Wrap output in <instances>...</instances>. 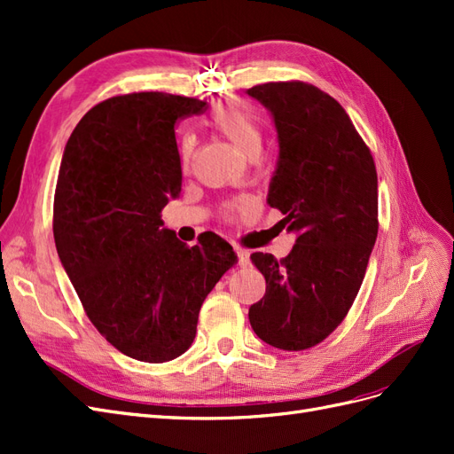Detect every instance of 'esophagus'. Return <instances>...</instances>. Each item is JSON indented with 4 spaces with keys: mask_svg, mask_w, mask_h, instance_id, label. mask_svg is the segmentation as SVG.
<instances>
[{
    "mask_svg": "<svg viewBox=\"0 0 454 454\" xmlns=\"http://www.w3.org/2000/svg\"><path fill=\"white\" fill-rule=\"evenodd\" d=\"M237 255H239V265L240 267H248L250 265V254H248V250L237 248Z\"/></svg>",
    "mask_w": 454,
    "mask_h": 454,
    "instance_id": "obj_1",
    "label": "esophagus"
}]
</instances>
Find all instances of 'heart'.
<instances>
[{
    "mask_svg": "<svg viewBox=\"0 0 454 454\" xmlns=\"http://www.w3.org/2000/svg\"><path fill=\"white\" fill-rule=\"evenodd\" d=\"M210 125L235 145L242 155L255 157L259 155L261 145H263V130H261L257 119L239 104L222 102L217 104L210 114ZM191 157V142L187 140L182 147L184 164L189 162Z\"/></svg>",
    "mask_w": 454,
    "mask_h": 454,
    "instance_id": "heart-1",
    "label": "heart"
}]
</instances>
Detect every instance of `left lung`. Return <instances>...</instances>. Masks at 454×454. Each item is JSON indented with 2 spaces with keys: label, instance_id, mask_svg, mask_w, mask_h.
Returning a JSON list of instances; mask_svg holds the SVG:
<instances>
[{
  "label": "left lung",
  "instance_id": "8db88e82",
  "mask_svg": "<svg viewBox=\"0 0 454 454\" xmlns=\"http://www.w3.org/2000/svg\"><path fill=\"white\" fill-rule=\"evenodd\" d=\"M278 134L267 202L297 232L290 255L252 254L267 290L250 307L255 335L280 350H307L345 320L365 277L379 231L377 170L342 106L303 81L246 90Z\"/></svg>",
  "mask_w": 454,
  "mask_h": 454
}]
</instances>
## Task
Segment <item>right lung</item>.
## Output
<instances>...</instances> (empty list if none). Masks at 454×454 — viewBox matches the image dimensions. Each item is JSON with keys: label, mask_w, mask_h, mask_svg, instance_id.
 <instances>
[{"label": "right lung", "mask_w": 454, "mask_h": 454, "mask_svg": "<svg viewBox=\"0 0 454 454\" xmlns=\"http://www.w3.org/2000/svg\"><path fill=\"white\" fill-rule=\"evenodd\" d=\"M204 109L167 92L114 96L77 122L60 162L52 232L62 267L109 345L147 364L191 347L206 295L237 263L222 237L189 248L160 219L182 191L174 127Z\"/></svg>", "instance_id": "add662e5"}]
</instances>
